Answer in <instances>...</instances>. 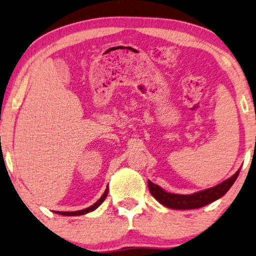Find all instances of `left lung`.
Instances as JSON below:
<instances>
[{
	"mask_svg": "<svg viewBox=\"0 0 256 256\" xmlns=\"http://www.w3.org/2000/svg\"><path fill=\"white\" fill-rule=\"evenodd\" d=\"M240 170H238L232 174L230 178L226 180L224 182L218 184V186L209 188V189L202 190V192L192 194V195H178V194L166 192L160 186L154 184L151 180H148V190L151 195L156 198L160 204L168 206L171 209L186 210V209H197L202 208L214 200L221 198L226 192L230 189L232 184L238 178Z\"/></svg>",
	"mask_w": 256,
	"mask_h": 256,
	"instance_id": "1",
	"label": "left lung"
}]
</instances>
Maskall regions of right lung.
Returning <instances> with one entry per match:
<instances>
[{"instance_id":"add662e5","label":"right lung","mask_w":256,"mask_h":256,"mask_svg":"<svg viewBox=\"0 0 256 256\" xmlns=\"http://www.w3.org/2000/svg\"><path fill=\"white\" fill-rule=\"evenodd\" d=\"M108 188L105 190V192L102 194V196L100 197V198H99L98 200H96L94 204L88 206V208L82 209V210H78V212H56V214L64 215V216H79V215H85V214H87V212H93V210H96V208H98V206H99L100 204H102V203L105 200L106 196H108Z\"/></svg>"}]
</instances>
